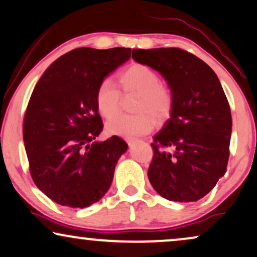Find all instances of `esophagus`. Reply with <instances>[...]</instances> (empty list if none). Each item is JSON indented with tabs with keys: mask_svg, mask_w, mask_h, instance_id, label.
Listing matches in <instances>:
<instances>
[{
	"mask_svg": "<svg viewBox=\"0 0 257 257\" xmlns=\"http://www.w3.org/2000/svg\"><path fill=\"white\" fill-rule=\"evenodd\" d=\"M125 141H126V143H128V145H129V147H133V146L135 145L136 142H138V140H135V139H126Z\"/></svg>",
	"mask_w": 257,
	"mask_h": 257,
	"instance_id": "1",
	"label": "esophagus"
}]
</instances>
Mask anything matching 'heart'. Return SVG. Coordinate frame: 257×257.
<instances>
[{
    "label": "heart",
    "instance_id": "heart-1",
    "mask_svg": "<svg viewBox=\"0 0 257 257\" xmlns=\"http://www.w3.org/2000/svg\"><path fill=\"white\" fill-rule=\"evenodd\" d=\"M119 82L125 93L139 94L136 101L138 115H119L110 119L105 125L111 135L134 139L148 134L155 126L156 118L162 119L169 114L173 105L172 93L160 83V76L152 68L135 63L123 71ZM96 108L104 118H111L117 114L121 103V91L109 78L98 84L95 95Z\"/></svg>",
    "mask_w": 257,
    "mask_h": 257
}]
</instances>
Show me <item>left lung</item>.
<instances>
[{"mask_svg":"<svg viewBox=\"0 0 257 257\" xmlns=\"http://www.w3.org/2000/svg\"><path fill=\"white\" fill-rule=\"evenodd\" d=\"M133 59L159 71L173 97L170 117L153 138L150 183L169 201L200 200L224 175L229 159L231 114L220 80L180 48L133 49Z\"/></svg>","mask_w":257,"mask_h":257,"instance_id":"1","label":"left lung"}]
</instances>
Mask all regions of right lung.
Here are the masks:
<instances>
[{
	"label": "right lung",
	"instance_id": "add662e5",
	"mask_svg": "<svg viewBox=\"0 0 257 257\" xmlns=\"http://www.w3.org/2000/svg\"><path fill=\"white\" fill-rule=\"evenodd\" d=\"M131 54V48H77L51 63L34 88L23 121L30 174L61 206L89 207L110 188L128 145L118 136L96 141L103 123L95 95Z\"/></svg>",
	"mask_w": 257,
	"mask_h": 257
}]
</instances>
